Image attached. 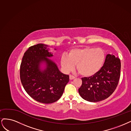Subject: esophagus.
Masks as SVG:
<instances>
[{
    "mask_svg": "<svg viewBox=\"0 0 131 131\" xmlns=\"http://www.w3.org/2000/svg\"><path fill=\"white\" fill-rule=\"evenodd\" d=\"M70 77V80H72V79L75 78V77H74L73 75H70V77Z\"/></svg>",
    "mask_w": 131,
    "mask_h": 131,
    "instance_id": "esophagus-1",
    "label": "esophagus"
}]
</instances>
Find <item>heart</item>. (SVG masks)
Masks as SVG:
<instances>
[{
  "mask_svg": "<svg viewBox=\"0 0 131 131\" xmlns=\"http://www.w3.org/2000/svg\"><path fill=\"white\" fill-rule=\"evenodd\" d=\"M106 54L101 48L86 47L71 50L67 57L61 58V65L65 72H70L76 65L78 73L84 77H91L102 69Z\"/></svg>",
  "mask_w": 131,
  "mask_h": 131,
  "instance_id": "b5f03b06",
  "label": "heart"
}]
</instances>
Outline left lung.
Here are the masks:
<instances>
[{
  "label": "left lung",
  "mask_w": 131,
  "mask_h": 131,
  "mask_svg": "<svg viewBox=\"0 0 131 131\" xmlns=\"http://www.w3.org/2000/svg\"><path fill=\"white\" fill-rule=\"evenodd\" d=\"M121 62L119 58L107 54L103 67L97 73L82 78L79 94L86 101L96 102L109 97L115 91L120 77Z\"/></svg>",
  "instance_id": "8db88e82"
}]
</instances>
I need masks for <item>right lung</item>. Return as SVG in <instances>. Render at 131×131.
<instances>
[{
  "label": "right lung",
  "mask_w": 131,
  "mask_h": 131,
  "mask_svg": "<svg viewBox=\"0 0 131 131\" xmlns=\"http://www.w3.org/2000/svg\"><path fill=\"white\" fill-rule=\"evenodd\" d=\"M47 47L42 43L31 46L24 53L20 66L24 90L33 99L46 104L59 99L69 82V75L61 73L56 63L47 58L53 56ZM43 62L46 68L41 71L39 65Z\"/></svg>",
  "instance_id": "right-lung-1"
}]
</instances>
